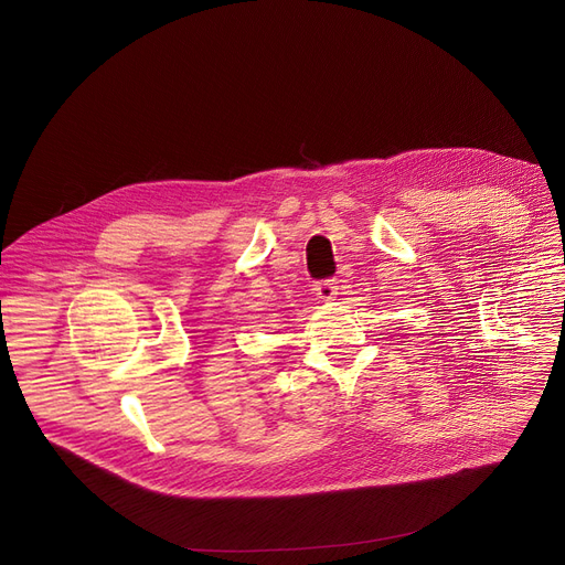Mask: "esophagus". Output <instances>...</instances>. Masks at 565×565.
Wrapping results in <instances>:
<instances>
[{"label": "esophagus", "mask_w": 565, "mask_h": 565, "mask_svg": "<svg viewBox=\"0 0 565 565\" xmlns=\"http://www.w3.org/2000/svg\"><path fill=\"white\" fill-rule=\"evenodd\" d=\"M313 290L320 300H334L339 295V281L337 279H322L313 284Z\"/></svg>", "instance_id": "34e87169"}]
</instances>
